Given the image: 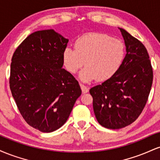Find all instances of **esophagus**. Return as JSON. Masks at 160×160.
Listing matches in <instances>:
<instances>
[{"instance_id": "1", "label": "esophagus", "mask_w": 160, "mask_h": 160, "mask_svg": "<svg viewBox=\"0 0 160 160\" xmlns=\"http://www.w3.org/2000/svg\"><path fill=\"white\" fill-rule=\"evenodd\" d=\"M80 88H81L82 93H86L89 92V88L83 84H80Z\"/></svg>"}]
</instances>
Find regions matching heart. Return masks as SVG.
I'll return each instance as SVG.
<instances>
[{"label": "heart", "mask_w": 160, "mask_h": 160, "mask_svg": "<svg viewBox=\"0 0 160 160\" xmlns=\"http://www.w3.org/2000/svg\"><path fill=\"white\" fill-rule=\"evenodd\" d=\"M126 56L123 42L100 33H90L76 40L74 49L67 47L62 61L68 72L75 74L85 64L79 78L82 82L107 80L117 74Z\"/></svg>", "instance_id": "b5f03b06"}]
</instances>
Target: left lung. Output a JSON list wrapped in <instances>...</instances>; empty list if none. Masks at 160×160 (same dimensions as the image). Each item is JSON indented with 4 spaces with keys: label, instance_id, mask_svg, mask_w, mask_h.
I'll return each mask as SVG.
<instances>
[{
    "label": "left lung",
    "instance_id": "obj_1",
    "mask_svg": "<svg viewBox=\"0 0 160 160\" xmlns=\"http://www.w3.org/2000/svg\"><path fill=\"white\" fill-rule=\"evenodd\" d=\"M126 54L117 74L89 89L98 123L111 129L132 123L144 109L153 83V69L147 49L120 28Z\"/></svg>",
    "mask_w": 160,
    "mask_h": 160
}]
</instances>
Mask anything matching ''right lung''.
<instances>
[{
	"label": "right lung",
	"mask_w": 160,
	"mask_h": 160,
	"mask_svg": "<svg viewBox=\"0 0 160 160\" xmlns=\"http://www.w3.org/2000/svg\"><path fill=\"white\" fill-rule=\"evenodd\" d=\"M68 43L53 29L38 31L28 36L12 57V95L24 120L42 132L62 127L82 92L73 75L62 68Z\"/></svg>",
	"instance_id": "right-lung-1"
}]
</instances>
